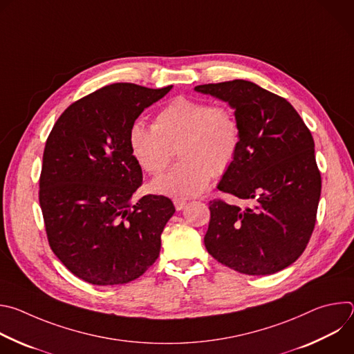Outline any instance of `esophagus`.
<instances>
[{"label": "esophagus", "mask_w": 354, "mask_h": 354, "mask_svg": "<svg viewBox=\"0 0 354 354\" xmlns=\"http://www.w3.org/2000/svg\"><path fill=\"white\" fill-rule=\"evenodd\" d=\"M174 205H175V209H176L178 212H180V210L185 209L186 201H185V200H180V198H174Z\"/></svg>", "instance_id": "obj_1"}]
</instances>
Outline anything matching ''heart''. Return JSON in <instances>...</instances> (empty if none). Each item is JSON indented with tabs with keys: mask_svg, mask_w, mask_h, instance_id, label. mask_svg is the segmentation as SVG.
<instances>
[{
	"mask_svg": "<svg viewBox=\"0 0 354 354\" xmlns=\"http://www.w3.org/2000/svg\"><path fill=\"white\" fill-rule=\"evenodd\" d=\"M129 142L138 165L151 175L161 174L179 147L182 162L158 176L153 189L183 200L203 193L213 174L223 175L232 167L241 147V129L230 108L176 96L157 113L156 124L134 122Z\"/></svg>",
	"mask_w": 354,
	"mask_h": 354,
	"instance_id": "1",
	"label": "heart"
}]
</instances>
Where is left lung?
<instances>
[{"label":"left lung","mask_w":354,"mask_h":354,"mask_svg":"<svg viewBox=\"0 0 354 354\" xmlns=\"http://www.w3.org/2000/svg\"><path fill=\"white\" fill-rule=\"evenodd\" d=\"M235 109L241 147L218 189L254 206L210 201L209 254L243 274L266 276L294 263L313 235L321 174L311 131L290 102L259 85L234 80L194 86Z\"/></svg>","instance_id":"left-lung-1"}]
</instances>
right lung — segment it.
<instances>
[{
    "label": "right lung",
    "instance_id": "right-lung-1",
    "mask_svg": "<svg viewBox=\"0 0 354 354\" xmlns=\"http://www.w3.org/2000/svg\"><path fill=\"white\" fill-rule=\"evenodd\" d=\"M171 89L106 85L71 104L47 137L39 203L48 245L84 281L126 284L160 257L161 234L175 207L157 194L130 203L142 171L129 131Z\"/></svg>",
    "mask_w": 354,
    "mask_h": 354
}]
</instances>
